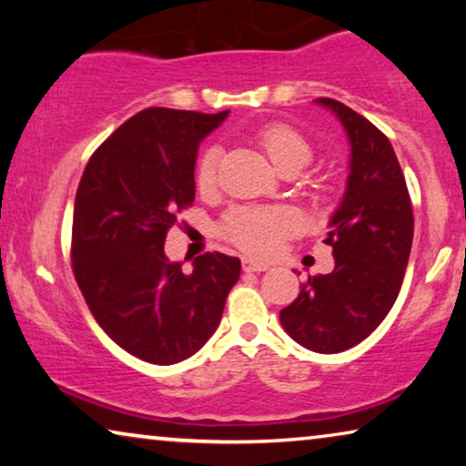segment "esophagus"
<instances>
[{
  "instance_id": "34e87169",
  "label": "esophagus",
  "mask_w": 466,
  "mask_h": 466,
  "mask_svg": "<svg viewBox=\"0 0 466 466\" xmlns=\"http://www.w3.org/2000/svg\"><path fill=\"white\" fill-rule=\"evenodd\" d=\"M241 267H244V271H267L269 269V265L260 263V260H254L250 257L241 258Z\"/></svg>"
}]
</instances>
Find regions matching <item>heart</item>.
<instances>
[{
    "label": "heart",
    "instance_id": "heart-1",
    "mask_svg": "<svg viewBox=\"0 0 466 466\" xmlns=\"http://www.w3.org/2000/svg\"><path fill=\"white\" fill-rule=\"evenodd\" d=\"M257 144L267 158L276 165L279 174L301 171L314 157V148L308 137L290 125L269 123L257 131ZM216 165H218V148H208L197 163L195 180L199 190H209L216 182ZM297 228V218L282 208H241L233 209L222 220L220 231L228 241L241 250L269 257L279 241Z\"/></svg>",
    "mask_w": 466,
    "mask_h": 466
}]
</instances>
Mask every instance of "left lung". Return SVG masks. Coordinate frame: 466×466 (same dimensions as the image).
Returning a JSON list of instances; mask_svg holds the SVG:
<instances>
[{
    "instance_id": "1",
    "label": "left lung",
    "mask_w": 466,
    "mask_h": 466,
    "mask_svg": "<svg viewBox=\"0 0 466 466\" xmlns=\"http://www.w3.org/2000/svg\"><path fill=\"white\" fill-rule=\"evenodd\" d=\"M350 139V176L324 244L335 269L309 276L279 311L286 333L311 352L337 354L367 339L397 301L413 239L403 169L384 133L341 101L320 97Z\"/></svg>"
}]
</instances>
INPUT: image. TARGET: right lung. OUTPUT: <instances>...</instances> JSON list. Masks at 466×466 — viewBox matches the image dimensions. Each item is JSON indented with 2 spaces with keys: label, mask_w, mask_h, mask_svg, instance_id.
<instances>
[{
  "label": "right lung",
  "mask_w": 466,
  "mask_h": 466,
  "mask_svg": "<svg viewBox=\"0 0 466 466\" xmlns=\"http://www.w3.org/2000/svg\"><path fill=\"white\" fill-rule=\"evenodd\" d=\"M228 110L146 107L88 158L74 203L72 267L101 329L152 365L199 352L239 279V258L206 252L193 273L165 257L176 216L195 201L201 139Z\"/></svg>",
  "instance_id": "1"
}]
</instances>
